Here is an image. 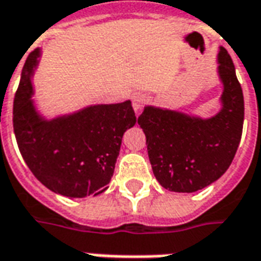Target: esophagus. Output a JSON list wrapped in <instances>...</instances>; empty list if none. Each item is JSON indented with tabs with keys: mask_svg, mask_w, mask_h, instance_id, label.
Returning a JSON list of instances; mask_svg holds the SVG:
<instances>
[{
	"mask_svg": "<svg viewBox=\"0 0 261 261\" xmlns=\"http://www.w3.org/2000/svg\"><path fill=\"white\" fill-rule=\"evenodd\" d=\"M147 103L148 97L145 96L144 93H136V95L133 96V108H134V110H136L137 113H138Z\"/></svg>",
	"mask_w": 261,
	"mask_h": 261,
	"instance_id": "1",
	"label": "esophagus"
}]
</instances>
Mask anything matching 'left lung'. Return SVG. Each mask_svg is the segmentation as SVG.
Returning a JSON list of instances; mask_svg holds the SVG:
<instances>
[{"label": "left lung", "mask_w": 261, "mask_h": 261, "mask_svg": "<svg viewBox=\"0 0 261 261\" xmlns=\"http://www.w3.org/2000/svg\"><path fill=\"white\" fill-rule=\"evenodd\" d=\"M218 74L224 84L222 109L211 119L147 106L138 124L147 137L153 175L170 192L193 193L218 180L241 142L245 102L235 65L221 47Z\"/></svg>", "instance_id": "1"}]
</instances>
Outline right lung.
<instances>
[{"instance_id":"1","label":"right lung","mask_w":261,"mask_h":261,"mask_svg":"<svg viewBox=\"0 0 261 261\" xmlns=\"http://www.w3.org/2000/svg\"><path fill=\"white\" fill-rule=\"evenodd\" d=\"M39 50L26 60L14 99V133L28 168L51 192L72 198L108 189L121 138L137 117L130 100L95 105L69 116L44 120L32 102L31 76Z\"/></svg>"}]
</instances>
